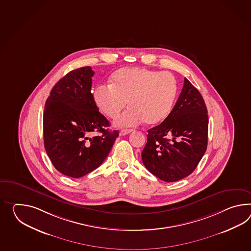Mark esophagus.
Returning <instances> with one entry per match:
<instances>
[{
  "mask_svg": "<svg viewBox=\"0 0 251 251\" xmlns=\"http://www.w3.org/2000/svg\"><path fill=\"white\" fill-rule=\"evenodd\" d=\"M131 131H132L131 129H123V130L120 131V136H124V135L128 134V133H130Z\"/></svg>",
  "mask_w": 251,
  "mask_h": 251,
  "instance_id": "esophagus-1",
  "label": "esophagus"
}]
</instances>
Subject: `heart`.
<instances>
[{
  "label": "heart",
  "instance_id": "heart-1",
  "mask_svg": "<svg viewBox=\"0 0 251 251\" xmlns=\"http://www.w3.org/2000/svg\"><path fill=\"white\" fill-rule=\"evenodd\" d=\"M177 96V80L171 73L146 68L120 69L110 77V86H99L94 92L99 110L110 119L118 118L128 101L130 108L117 121L119 127L162 123Z\"/></svg>",
  "mask_w": 251,
  "mask_h": 251
}]
</instances>
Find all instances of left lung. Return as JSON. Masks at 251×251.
<instances>
[{
	"label": "left lung",
	"mask_w": 251,
	"mask_h": 251,
	"mask_svg": "<svg viewBox=\"0 0 251 251\" xmlns=\"http://www.w3.org/2000/svg\"><path fill=\"white\" fill-rule=\"evenodd\" d=\"M208 110L201 92L188 79L170 116L148 130L141 152L148 171L166 182L191 174L208 145Z\"/></svg>",
	"instance_id": "left-lung-1"
}]
</instances>
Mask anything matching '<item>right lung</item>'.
<instances>
[{"label": "right lung", "mask_w": 251, "mask_h": 251, "mask_svg": "<svg viewBox=\"0 0 251 251\" xmlns=\"http://www.w3.org/2000/svg\"><path fill=\"white\" fill-rule=\"evenodd\" d=\"M90 66L70 72L50 91L43 113V141L56 170L80 177L101 165L119 136L109 131L92 92ZM93 132L98 136L91 137Z\"/></svg>", "instance_id": "1"}]
</instances>
